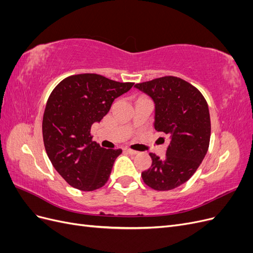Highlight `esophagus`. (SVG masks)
<instances>
[{
    "label": "esophagus",
    "instance_id": "esophagus-1",
    "mask_svg": "<svg viewBox=\"0 0 253 253\" xmlns=\"http://www.w3.org/2000/svg\"><path fill=\"white\" fill-rule=\"evenodd\" d=\"M125 151H126V153H128V154H131V155H136V154H138V152H137V151L132 150V149H128V148H126V149H125Z\"/></svg>",
    "mask_w": 253,
    "mask_h": 253
}]
</instances>
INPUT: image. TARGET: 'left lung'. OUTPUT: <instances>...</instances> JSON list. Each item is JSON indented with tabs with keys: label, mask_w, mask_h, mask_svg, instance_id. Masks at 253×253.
<instances>
[{
	"label": "left lung",
	"mask_w": 253,
	"mask_h": 253,
	"mask_svg": "<svg viewBox=\"0 0 253 253\" xmlns=\"http://www.w3.org/2000/svg\"><path fill=\"white\" fill-rule=\"evenodd\" d=\"M155 103L154 126L170 138L166 158L150 153L152 166L141 173L157 191L179 187L191 178L209 148L211 122L206 99L192 84L173 76L137 83Z\"/></svg>",
	"instance_id": "1"
}]
</instances>
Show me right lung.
Wrapping results in <instances>:
<instances>
[{
	"mask_svg": "<svg viewBox=\"0 0 253 253\" xmlns=\"http://www.w3.org/2000/svg\"><path fill=\"white\" fill-rule=\"evenodd\" d=\"M133 85L101 75L80 74L65 78L51 91L43 115V141L53 168L68 185L94 191L108 181L122 150L101 148L93 141L90 127Z\"/></svg>",
	"mask_w": 253,
	"mask_h": 253,
	"instance_id": "1",
	"label": "right lung"
}]
</instances>
